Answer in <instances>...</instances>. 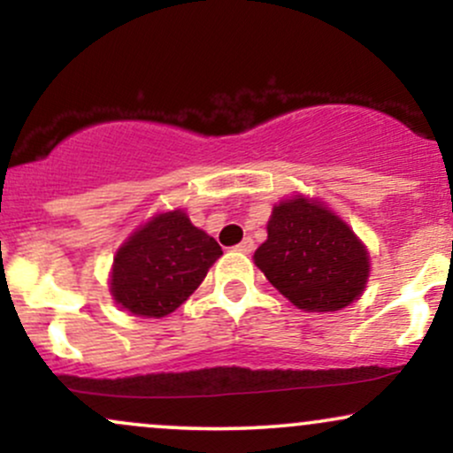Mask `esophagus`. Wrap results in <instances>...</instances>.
<instances>
[{"label":"esophagus","instance_id":"obj_1","mask_svg":"<svg viewBox=\"0 0 453 453\" xmlns=\"http://www.w3.org/2000/svg\"><path fill=\"white\" fill-rule=\"evenodd\" d=\"M234 251L244 253V256H247V253H251V251H253V241H251V238H244L242 242H238L236 247H234Z\"/></svg>","mask_w":453,"mask_h":453}]
</instances>
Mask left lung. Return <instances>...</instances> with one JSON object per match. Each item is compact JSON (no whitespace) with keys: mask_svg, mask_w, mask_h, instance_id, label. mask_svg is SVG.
<instances>
[{"mask_svg":"<svg viewBox=\"0 0 453 453\" xmlns=\"http://www.w3.org/2000/svg\"><path fill=\"white\" fill-rule=\"evenodd\" d=\"M253 262L273 288L309 313L341 311L364 294L371 256L357 234L317 197L274 204Z\"/></svg>","mask_w":453,"mask_h":453,"instance_id":"8db88e82","label":"left lung"}]
</instances>
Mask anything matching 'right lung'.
I'll use <instances>...</instances> for the list:
<instances>
[{
	"label": "right lung",
	"mask_w": 453,
	"mask_h": 453,
	"mask_svg": "<svg viewBox=\"0 0 453 453\" xmlns=\"http://www.w3.org/2000/svg\"><path fill=\"white\" fill-rule=\"evenodd\" d=\"M221 247L183 209L157 212L136 227L112 259V300L138 317L174 313L200 288Z\"/></svg>",
	"instance_id": "right-lung-1"
}]
</instances>
